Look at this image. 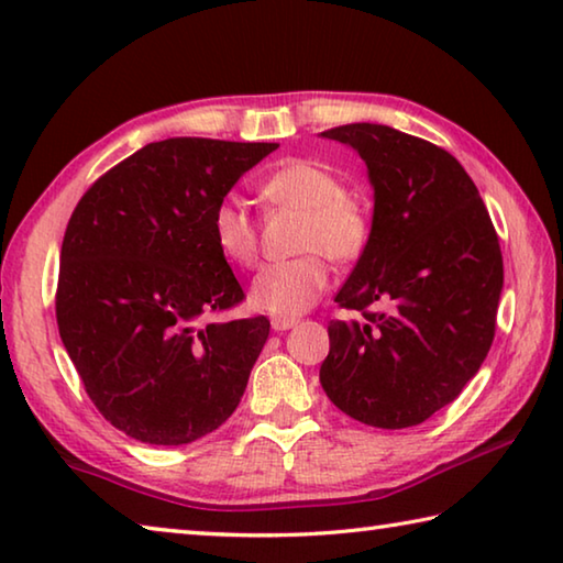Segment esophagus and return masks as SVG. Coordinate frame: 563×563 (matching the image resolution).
Instances as JSON below:
<instances>
[{
  "label": "esophagus",
  "instance_id": "esophagus-1",
  "mask_svg": "<svg viewBox=\"0 0 563 563\" xmlns=\"http://www.w3.org/2000/svg\"><path fill=\"white\" fill-rule=\"evenodd\" d=\"M271 325H273L275 332H285V330H290V328L298 325V320H295V318H273Z\"/></svg>",
  "mask_w": 563,
  "mask_h": 563
}]
</instances>
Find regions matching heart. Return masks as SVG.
<instances>
[{
    "mask_svg": "<svg viewBox=\"0 0 563 563\" xmlns=\"http://www.w3.org/2000/svg\"><path fill=\"white\" fill-rule=\"evenodd\" d=\"M261 196L273 206L302 208L298 245L292 261L268 263L251 283V305L278 318H295L310 310L328 288V258L355 261L369 238L367 216L345 196V184L316 161L295 158L261 180ZM213 243L225 261L251 265L258 255V228L245 206L225 196L211 213Z\"/></svg>",
    "mask_w": 563,
    "mask_h": 563,
    "instance_id": "obj_1",
    "label": "heart"
}]
</instances>
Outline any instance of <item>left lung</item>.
Wrapping results in <instances>:
<instances>
[{
	"label": "left lung",
	"instance_id": "obj_1",
	"mask_svg": "<svg viewBox=\"0 0 563 563\" xmlns=\"http://www.w3.org/2000/svg\"><path fill=\"white\" fill-rule=\"evenodd\" d=\"M322 136L352 146L375 188L373 228L335 295L362 322L332 320L320 385L332 405L383 430L422 424L479 373L497 330V231L460 161L383 123ZM383 301L387 311L373 313Z\"/></svg>",
	"mask_w": 563,
	"mask_h": 563
}]
</instances>
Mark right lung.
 I'll list each match as a JSON object with an SVG mask.
<instances>
[{
  "instance_id": "1",
  "label": "right lung",
  "mask_w": 563,
  "mask_h": 563,
  "mask_svg": "<svg viewBox=\"0 0 563 563\" xmlns=\"http://www.w3.org/2000/svg\"><path fill=\"white\" fill-rule=\"evenodd\" d=\"M278 144L166 139L107 170L66 225L56 325L84 389L123 434L201 440L235 412L268 318L203 322L245 298L211 213Z\"/></svg>"
}]
</instances>
